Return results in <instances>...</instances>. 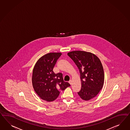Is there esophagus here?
<instances>
[{
  "mask_svg": "<svg viewBox=\"0 0 130 130\" xmlns=\"http://www.w3.org/2000/svg\"><path fill=\"white\" fill-rule=\"evenodd\" d=\"M69 83L71 85H72V81L71 80H70L69 81Z\"/></svg>",
  "mask_w": 130,
  "mask_h": 130,
  "instance_id": "obj_1",
  "label": "esophagus"
}]
</instances>
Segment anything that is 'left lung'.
<instances>
[{
    "mask_svg": "<svg viewBox=\"0 0 130 130\" xmlns=\"http://www.w3.org/2000/svg\"><path fill=\"white\" fill-rule=\"evenodd\" d=\"M78 67L81 80L78 95L88 101L96 96L104 85V72L100 59L91 53L74 51L67 54Z\"/></svg>",
    "mask_w": 130,
    "mask_h": 130,
    "instance_id": "8db88e82",
    "label": "left lung"
}]
</instances>
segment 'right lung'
I'll list each match as a JSON object with an SVG mask.
<instances>
[{
	"label": "right lung",
	"instance_id": "right-lung-1",
	"mask_svg": "<svg viewBox=\"0 0 130 130\" xmlns=\"http://www.w3.org/2000/svg\"><path fill=\"white\" fill-rule=\"evenodd\" d=\"M61 53H50L42 56L36 63L33 71L32 85L37 95L44 100H56L61 91L70 84L63 81L62 73L55 74L53 68Z\"/></svg>",
	"mask_w": 130,
	"mask_h": 130
}]
</instances>
